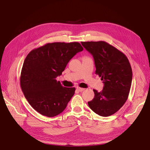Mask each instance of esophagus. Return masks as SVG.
Wrapping results in <instances>:
<instances>
[{
    "instance_id": "esophagus-1",
    "label": "esophagus",
    "mask_w": 150,
    "mask_h": 150,
    "mask_svg": "<svg viewBox=\"0 0 150 150\" xmlns=\"http://www.w3.org/2000/svg\"><path fill=\"white\" fill-rule=\"evenodd\" d=\"M77 89H78V91H79L80 92H82V91H84L85 89L82 88H80V87H77Z\"/></svg>"
}]
</instances>
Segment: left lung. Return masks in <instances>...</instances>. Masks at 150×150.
<instances>
[{
    "label": "left lung",
    "instance_id": "obj_1",
    "mask_svg": "<svg viewBox=\"0 0 150 150\" xmlns=\"http://www.w3.org/2000/svg\"><path fill=\"white\" fill-rule=\"evenodd\" d=\"M81 44L93 55L95 73L104 83L101 91L93 89L94 98L88 105L99 116H111L128 98L133 76L130 63L123 53L105 41L82 42Z\"/></svg>",
    "mask_w": 150,
    "mask_h": 150
}]
</instances>
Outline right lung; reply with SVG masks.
Here are the masks:
<instances>
[{"label":"right lung","instance_id":"right-lung-1","mask_svg":"<svg viewBox=\"0 0 150 150\" xmlns=\"http://www.w3.org/2000/svg\"><path fill=\"white\" fill-rule=\"evenodd\" d=\"M83 50L77 42L48 43L33 49L25 57L21 87L30 105L40 115L54 117L65 110L76 89L63 87L56 78Z\"/></svg>","mask_w":150,"mask_h":150}]
</instances>
